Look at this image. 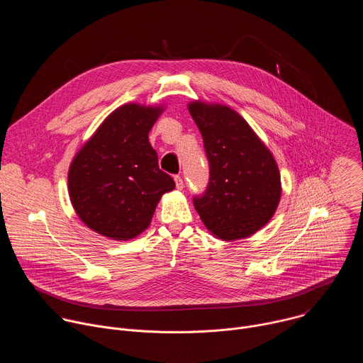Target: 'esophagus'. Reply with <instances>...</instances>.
I'll use <instances>...</instances> for the list:
<instances>
[{
    "mask_svg": "<svg viewBox=\"0 0 363 363\" xmlns=\"http://www.w3.org/2000/svg\"><path fill=\"white\" fill-rule=\"evenodd\" d=\"M175 185H177V189H184V181L181 177H175Z\"/></svg>",
    "mask_w": 363,
    "mask_h": 363,
    "instance_id": "34e87169",
    "label": "esophagus"
}]
</instances>
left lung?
Listing matches in <instances>:
<instances>
[{"mask_svg": "<svg viewBox=\"0 0 363 363\" xmlns=\"http://www.w3.org/2000/svg\"><path fill=\"white\" fill-rule=\"evenodd\" d=\"M188 111L210 162L208 188L194 198L199 218L223 241L255 234L273 218L281 198L273 153L234 109L194 100Z\"/></svg>", "mask_w": 363, "mask_h": 363, "instance_id": "obj_1", "label": "left lung"}]
</instances>
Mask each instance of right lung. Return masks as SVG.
<instances>
[{
  "mask_svg": "<svg viewBox=\"0 0 363 363\" xmlns=\"http://www.w3.org/2000/svg\"><path fill=\"white\" fill-rule=\"evenodd\" d=\"M162 105L139 103L113 111L79 149L69 168V196L94 233L126 241L143 233L174 179L160 169L147 135Z\"/></svg>",
  "mask_w": 363,
  "mask_h": 363,
  "instance_id": "right-lung-1",
  "label": "right lung"
}]
</instances>
